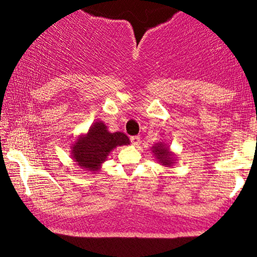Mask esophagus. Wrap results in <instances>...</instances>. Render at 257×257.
I'll list each match as a JSON object with an SVG mask.
<instances>
[{
    "label": "esophagus",
    "mask_w": 257,
    "mask_h": 257,
    "mask_svg": "<svg viewBox=\"0 0 257 257\" xmlns=\"http://www.w3.org/2000/svg\"><path fill=\"white\" fill-rule=\"evenodd\" d=\"M131 143L137 146V145L140 144V137L139 136H135V137H131Z\"/></svg>",
    "instance_id": "34e87169"
}]
</instances>
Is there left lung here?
Segmentation results:
<instances>
[{"instance_id":"1","label":"left lung","mask_w":257,"mask_h":257,"mask_svg":"<svg viewBox=\"0 0 257 257\" xmlns=\"http://www.w3.org/2000/svg\"><path fill=\"white\" fill-rule=\"evenodd\" d=\"M152 152H153L155 158L158 161L161 163L162 166L172 167L174 165V154L169 151V148L166 146V144L158 143L152 147Z\"/></svg>"}]
</instances>
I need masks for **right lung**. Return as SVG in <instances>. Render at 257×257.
<instances>
[{
  "instance_id": "1",
  "label": "right lung",
  "mask_w": 257,
  "mask_h": 257,
  "mask_svg": "<svg viewBox=\"0 0 257 257\" xmlns=\"http://www.w3.org/2000/svg\"><path fill=\"white\" fill-rule=\"evenodd\" d=\"M124 145H130L127 136L121 132L111 133L103 121H96L85 135L77 138L72 146V158L81 168L96 173L110 152Z\"/></svg>"
}]
</instances>
